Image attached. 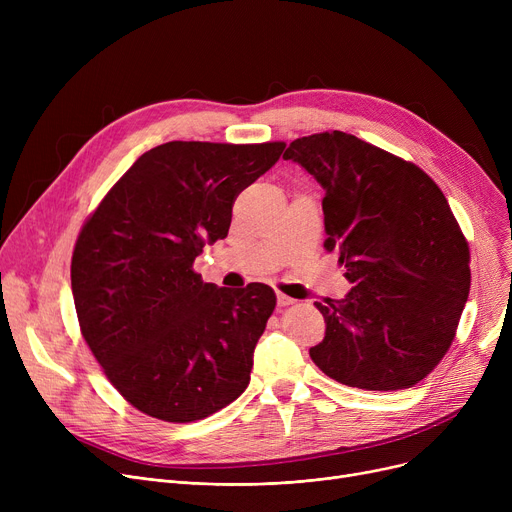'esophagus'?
Here are the masks:
<instances>
[{"instance_id":"1","label":"esophagus","mask_w":512,"mask_h":512,"mask_svg":"<svg viewBox=\"0 0 512 512\" xmlns=\"http://www.w3.org/2000/svg\"><path fill=\"white\" fill-rule=\"evenodd\" d=\"M276 299H278V307H288V305H294V303H297L294 299L286 297V294H282V292H278V294H276Z\"/></svg>"}]
</instances>
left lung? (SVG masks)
Masks as SVG:
<instances>
[{
  "label": "left lung",
  "mask_w": 512,
  "mask_h": 512,
  "mask_svg": "<svg viewBox=\"0 0 512 512\" xmlns=\"http://www.w3.org/2000/svg\"><path fill=\"white\" fill-rule=\"evenodd\" d=\"M324 188L328 253L351 290L315 303L326 336L309 355L332 380L402 390L432 371L469 297V247L438 184L415 164L340 130L284 153Z\"/></svg>",
  "instance_id": "left-lung-1"
}]
</instances>
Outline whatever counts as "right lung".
<instances>
[{
  "instance_id": "1",
  "label": "right lung",
  "mask_w": 512,
  "mask_h": 512,
  "mask_svg": "<svg viewBox=\"0 0 512 512\" xmlns=\"http://www.w3.org/2000/svg\"><path fill=\"white\" fill-rule=\"evenodd\" d=\"M284 143L172 141L143 153L80 230L72 294L107 380L139 411L172 423L213 415L251 380L276 292L205 284V242L228 236L232 205Z\"/></svg>"
}]
</instances>
